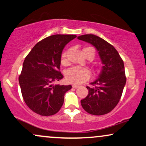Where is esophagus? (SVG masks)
Instances as JSON below:
<instances>
[{
  "instance_id": "esophagus-1",
  "label": "esophagus",
  "mask_w": 146,
  "mask_h": 146,
  "mask_svg": "<svg viewBox=\"0 0 146 146\" xmlns=\"http://www.w3.org/2000/svg\"><path fill=\"white\" fill-rule=\"evenodd\" d=\"M72 86H73V88H78L79 87V86L75 85V84H73V85Z\"/></svg>"
}]
</instances>
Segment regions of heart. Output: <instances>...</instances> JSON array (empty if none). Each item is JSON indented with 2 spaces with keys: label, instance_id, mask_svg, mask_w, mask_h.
I'll use <instances>...</instances> for the list:
<instances>
[{
  "label": "heart",
  "instance_id": "b5f03b06",
  "mask_svg": "<svg viewBox=\"0 0 146 146\" xmlns=\"http://www.w3.org/2000/svg\"><path fill=\"white\" fill-rule=\"evenodd\" d=\"M84 49H90L92 50L93 57L94 56V50L92 47H85ZM61 63L64 65L68 64L67 59V52L66 51L62 52L61 55ZM66 80L71 84H80L88 80L90 77V73L86 68L81 66H73L67 69L65 72Z\"/></svg>",
  "mask_w": 146,
  "mask_h": 146
}]
</instances>
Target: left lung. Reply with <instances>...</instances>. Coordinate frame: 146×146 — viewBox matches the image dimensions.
<instances>
[{
  "label": "left lung",
  "instance_id": "8db88e82",
  "mask_svg": "<svg viewBox=\"0 0 146 146\" xmlns=\"http://www.w3.org/2000/svg\"><path fill=\"white\" fill-rule=\"evenodd\" d=\"M78 38L96 47L103 64L98 78L86 86L88 94L81 104L92 115L108 113L117 105L126 84L123 60L115 47L99 36L84 35Z\"/></svg>",
  "mask_w": 146,
  "mask_h": 146
}]
</instances>
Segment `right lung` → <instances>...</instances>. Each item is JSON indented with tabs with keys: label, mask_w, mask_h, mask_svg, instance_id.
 Instances as JSON below:
<instances>
[{
	"label": "right lung",
	"mask_w": 146,
	"mask_h": 146,
	"mask_svg": "<svg viewBox=\"0 0 146 146\" xmlns=\"http://www.w3.org/2000/svg\"><path fill=\"white\" fill-rule=\"evenodd\" d=\"M73 35H54L33 47L23 63L19 83L27 106L38 115L50 116L59 111L64 94L71 85L54 84L60 80L61 54L65 45L76 37Z\"/></svg>",
	"instance_id": "obj_1"
}]
</instances>
